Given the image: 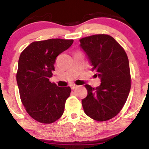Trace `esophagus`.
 I'll list each match as a JSON object with an SVG mask.
<instances>
[{
	"label": "esophagus",
	"instance_id": "obj_1",
	"mask_svg": "<svg viewBox=\"0 0 149 149\" xmlns=\"http://www.w3.org/2000/svg\"><path fill=\"white\" fill-rule=\"evenodd\" d=\"M70 87H71L72 89H75L78 87V85H75V84H71L70 85Z\"/></svg>",
	"mask_w": 149,
	"mask_h": 149
}]
</instances>
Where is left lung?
Returning <instances> with one entry per match:
<instances>
[{
  "label": "left lung",
  "instance_id": "obj_1",
  "mask_svg": "<svg viewBox=\"0 0 149 149\" xmlns=\"http://www.w3.org/2000/svg\"><path fill=\"white\" fill-rule=\"evenodd\" d=\"M79 41L93 66L92 70L101 80L96 88L85 85L87 96L81 101L84 112L99 122L109 120L122 110L130 91L132 80L127 54L107 34L93 35Z\"/></svg>",
  "mask_w": 149,
  "mask_h": 149
}]
</instances>
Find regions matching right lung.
Segmentation results:
<instances>
[{
    "instance_id": "right-lung-1",
    "label": "right lung",
    "mask_w": 149,
    "mask_h": 149,
    "mask_svg": "<svg viewBox=\"0 0 149 149\" xmlns=\"http://www.w3.org/2000/svg\"><path fill=\"white\" fill-rule=\"evenodd\" d=\"M73 42L62 39L34 41L20 54L16 74L20 99L27 114L37 122L49 124L64 113L71 88L58 87L49 78L56 57Z\"/></svg>"
}]
</instances>
